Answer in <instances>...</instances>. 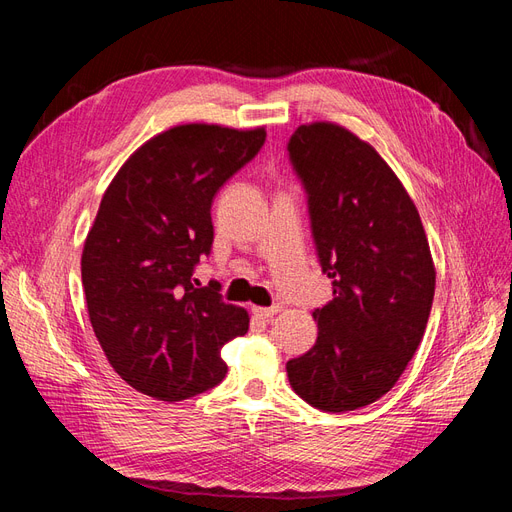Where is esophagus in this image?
Wrapping results in <instances>:
<instances>
[{
  "instance_id": "esophagus-1",
  "label": "esophagus",
  "mask_w": 512,
  "mask_h": 512,
  "mask_svg": "<svg viewBox=\"0 0 512 512\" xmlns=\"http://www.w3.org/2000/svg\"><path fill=\"white\" fill-rule=\"evenodd\" d=\"M277 312H282V305H271V307H252V314L258 318H273Z\"/></svg>"
}]
</instances>
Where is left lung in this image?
Wrapping results in <instances>:
<instances>
[{
    "label": "left lung",
    "instance_id": "1",
    "mask_svg": "<svg viewBox=\"0 0 512 512\" xmlns=\"http://www.w3.org/2000/svg\"><path fill=\"white\" fill-rule=\"evenodd\" d=\"M290 162L333 301L314 309V348L286 363L301 399L324 412L374 404L421 344L436 290L425 228L380 153L329 121L299 126Z\"/></svg>",
    "mask_w": 512,
    "mask_h": 512
}]
</instances>
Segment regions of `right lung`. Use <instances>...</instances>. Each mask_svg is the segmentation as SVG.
<instances>
[{
    "label": "right lung",
    "mask_w": 512,
    "mask_h": 512,
    "mask_svg": "<svg viewBox=\"0 0 512 512\" xmlns=\"http://www.w3.org/2000/svg\"><path fill=\"white\" fill-rule=\"evenodd\" d=\"M265 128L185 123L149 138L108 185L85 239L81 275L91 327L108 363L132 389L181 401L226 376L220 350L250 316L196 288L211 252V203L265 145Z\"/></svg>",
    "instance_id": "1"
}]
</instances>
